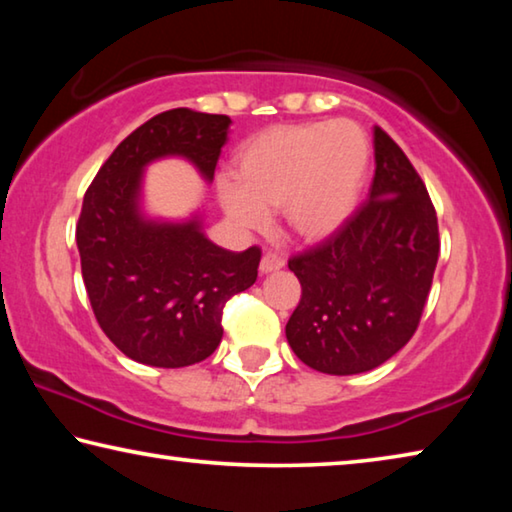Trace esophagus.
<instances>
[{
    "instance_id": "1",
    "label": "esophagus",
    "mask_w": 512,
    "mask_h": 512,
    "mask_svg": "<svg viewBox=\"0 0 512 512\" xmlns=\"http://www.w3.org/2000/svg\"><path fill=\"white\" fill-rule=\"evenodd\" d=\"M284 266V257L275 255V253H266L262 257V262H259V271L262 273H273V271H280Z\"/></svg>"
}]
</instances>
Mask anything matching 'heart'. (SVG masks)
Instances as JSON below:
<instances>
[{
	"instance_id": "1",
	"label": "heart",
	"mask_w": 512,
	"mask_h": 512,
	"mask_svg": "<svg viewBox=\"0 0 512 512\" xmlns=\"http://www.w3.org/2000/svg\"><path fill=\"white\" fill-rule=\"evenodd\" d=\"M370 142L350 119L266 128L241 146L231 178L219 180V201L239 228H259L268 210H282L300 239L320 241L359 207Z\"/></svg>"
}]
</instances>
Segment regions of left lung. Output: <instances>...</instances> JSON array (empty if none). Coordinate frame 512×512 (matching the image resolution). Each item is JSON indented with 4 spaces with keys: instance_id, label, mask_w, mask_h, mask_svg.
I'll list each match as a JSON object with an SVG mask.
<instances>
[{
    "instance_id": "8db88e82",
    "label": "left lung",
    "mask_w": 512,
    "mask_h": 512,
    "mask_svg": "<svg viewBox=\"0 0 512 512\" xmlns=\"http://www.w3.org/2000/svg\"><path fill=\"white\" fill-rule=\"evenodd\" d=\"M366 203L323 244L289 259L302 296L287 323L296 357L325 375H359L400 352L418 329L440 241L422 178L375 126Z\"/></svg>"
}]
</instances>
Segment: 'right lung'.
Instances as JSON below:
<instances>
[{
    "instance_id": "1",
    "label": "right lung",
    "mask_w": 512,
    "mask_h": 512,
    "mask_svg": "<svg viewBox=\"0 0 512 512\" xmlns=\"http://www.w3.org/2000/svg\"><path fill=\"white\" fill-rule=\"evenodd\" d=\"M230 117L176 108L155 115L103 162L83 198L76 246L97 323L128 359L185 368L219 348L223 305L253 287L262 250L212 244L203 216L142 212L144 169L162 158L192 162L212 183Z\"/></svg>"
}]
</instances>
